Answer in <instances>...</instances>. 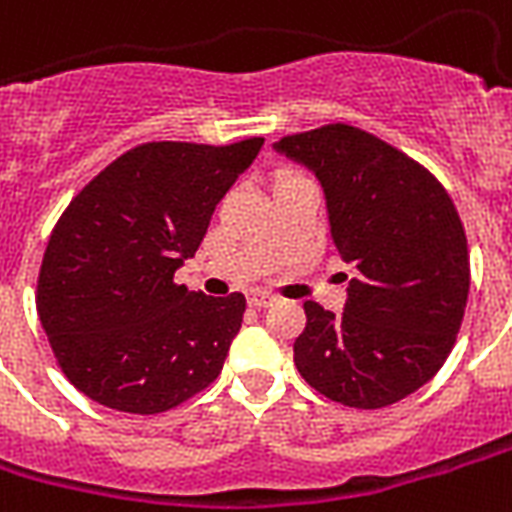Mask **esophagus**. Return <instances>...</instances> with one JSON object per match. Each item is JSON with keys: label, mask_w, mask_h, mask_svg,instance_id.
Segmentation results:
<instances>
[{"label": "esophagus", "mask_w": 512, "mask_h": 512, "mask_svg": "<svg viewBox=\"0 0 512 512\" xmlns=\"http://www.w3.org/2000/svg\"><path fill=\"white\" fill-rule=\"evenodd\" d=\"M249 306H255V308H265V306H271V303H276V295H271V292H263V290H255V292H249Z\"/></svg>", "instance_id": "obj_1"}]
</instances>
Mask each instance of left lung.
<instances>
[{"label":"left lung","instance_id":"1","mask_svg":"<svg viewBox=\"0 0 512 512\" xmlns=\"http://www.w3.org/2000/svg\"><path fill=\"white\" fill-rule=\"evenodd\" d=\"M276 150L317 174L335 247L357 268L341 317L303 303L300 376L349 408L400 403L443 368L462 327L470 255L454 201L411 155L349 123Z\"/></svg>","mask_w":512,"mask_h":512}]
</instances>
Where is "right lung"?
<instances>
[{
    "label": "right lung",
    "instance_id": "add662e5",
    "mask_svg": "<svg viewBox=\"0 0 512 512\" xmlns=\"http://www.w3.org/2000/svg\"><path fill=\"white\" fill-rule=\"evenodd\" d=\"M260 147L263 136L139 144L69 201L39 265L37 314L83 395L150 416L220 376L247 300L187 290L174 271Z\"/></svg>",
    "mask_w": 512,
    "mask_h": 512
}]
</instances>
